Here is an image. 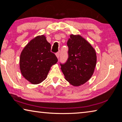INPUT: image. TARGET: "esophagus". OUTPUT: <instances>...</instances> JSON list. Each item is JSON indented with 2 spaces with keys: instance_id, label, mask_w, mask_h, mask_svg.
Wrapping results in <instances>:
<instances>
[{
  "instance_id": "obj_1",
  "label": "esophagus",
  "mask_w": 122,
  "mask_h": 122,
  "mask_svg": "<svg viewBox=\"0 0 122 122\" xmlns=\"http://www.w3.org/2000/svg\"><path fill=\"white\" fill-rule=\"evenodd\" d=\"M56 57H57L58 59H59V56H60V52H59H59H57L56 53Z\"/></svg>"
}]
</instances>
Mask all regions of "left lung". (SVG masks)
<instances>
[{"label": "left lung", "mask_w": 122, "mask_h": 122, "mask_svg": "<svg viewBox=\"0 0 122 122\" xmlns=\"http://www.w3.org/2000/svg\"><path fill=\"white\" fill-rule=\"evenodd\" d=\"M66 44L68 58L64 63H60L61 71L68 82L74 86H79L92 76L97 63L96 51L78 35H71Z\"/></svg>", "instance_id": "1"}]
</instances>
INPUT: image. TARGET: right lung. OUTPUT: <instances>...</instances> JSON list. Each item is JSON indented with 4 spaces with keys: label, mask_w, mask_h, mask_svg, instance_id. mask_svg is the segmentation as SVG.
Returning <instances> with one entry per match:
<instances>
[{
    "label": "right lung",
    "mask_w": 122,
    "mask_h": 122,
    "mask_svg": "<svg viewBox=\"0 0 122 122\" xmlns=\"http://www.w3.org/2000/svg\"><path fill=\"white\" fill-rule=\"evenodd\" d=\"M51 45L44 36H38L24 48L20 56V68L23 76L32 84L46 79L51 67L58 61L51 52Z\"/></svg>",
    "instance_id": "1"
}]
</instances>
